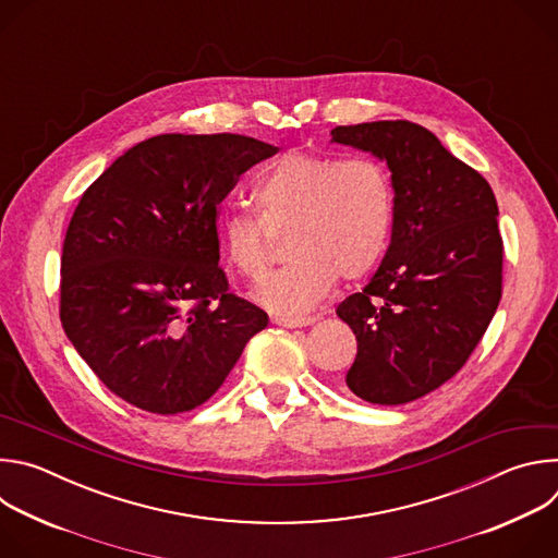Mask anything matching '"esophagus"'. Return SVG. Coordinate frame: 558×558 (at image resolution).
<instances>
[{
    "label": "esophagus",
    "instance_id": "obj_1",
    "mask_svg": "<svg viewBox=\"0 0 558 558\" xmlns=\"http://www.w3.org/2000/svg\"><path fill=\"white\" fill-rule=\"evenodd\" d=\"M274 323H276L278 327L298 329V327H308V325H313L315 317H308V315H304V317H274Z\"/></svg>",
    "mask_w": 558,
    "mask_h": 558
}]
</instances>
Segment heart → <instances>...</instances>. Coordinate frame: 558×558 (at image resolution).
Instances as JSON below:
<instances>
[{
	"label": "heart",
	"mask_w": 558,
	"mask_h": 558,
	"mask_svg": "<svg viewBox=\"0 0 558 558\" xmlns=\"http://www.w3.org/2000/svg\"><path fill=\"white\" fill-rule=\"evenodd\" d=\"M258 216L229 211L218 222L229 265L258 280L271 260L269 231L287 235L291 265L267 276L256 300L274 313L295 315L320 302L333 280L364 278L384 254L392 187L384 166L371 156L340 158L289 149L252 190Z\"/></svg>",
	"instance_id": "1"
}]
</instances>
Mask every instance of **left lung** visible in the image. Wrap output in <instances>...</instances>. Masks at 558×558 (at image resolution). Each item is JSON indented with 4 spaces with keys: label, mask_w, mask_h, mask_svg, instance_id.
<instances>
[{
    "label": "left lung",
    "mask_w": 558,
    "mask_h": 558,
    "mask_svg": "<svg viewBox=\"0 0 558 558\" xmlns=\"http://www.w3.org/2000/svg\"><path fill=\"white\" fill-rule=\"evenodd\" d=\"M392 181V233L371 282L338 315L357 340L347 386L397 407L448 381L482 342L501 300L504 241L488 181L411 121L338 125Z\"/></svg>",
    "instance_id": "obj_1"
}]
</instances>
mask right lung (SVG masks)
I'll list each match as a JSON object with an SVG mask.
<instances>
[{"label": "right lung", "instance_id": "right-lung-1", "mask_svg": "<svg viewBox=\"0 0 558 558\" xmlns=\"http://www.w3.org/2000/svg\"><path fill=\"white\" fill-rule=\"evenodd\" d=\"M278 147L243 134H161L84 192L63 241L59 317L128 404L177 415L205 404L267 327L229 291L218 205Z\"/></svg>", "mask_w": 558, "mask_h": 558}]
</instances>
